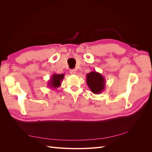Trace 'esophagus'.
<instances>
[{
	"label": "esophagus",
	"mask_w": 152,
	"mask_h": 152,
	"mask_svg": "<svg viewBox=\"0 0 152 152\" xmlns=\"http://www.w3.org/2000/svg\"><path fill=\"white\" fill-rule=\"evenodd\" d=\"M70 73H71L72 75H74V74H75V73H76V71L75 70H70Z\"/></svg>",
	"instance_id": "esophagus-1"
}]
</instances>
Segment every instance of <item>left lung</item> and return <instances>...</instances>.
<instances>
[{
    "label": "left lung",
    "mask_w": 152,
    "mask_h": 152,
    "mask_svg": "<svg viewBox=\"0 0 152 152\" xmlns=\"http://www.w3.org/2000/svg\"><path fill=\"white\" fill-rule=\"evenodd\" d=\"M86 83L92 93L98 94L104 91L106 80L101 73L92 71L86 75Z\"/></svg>",
    "instance_id": "obj_1"
}]
</instances>
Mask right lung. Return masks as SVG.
Instances as JSON below:
<instances>
[{"instance_id":"obj_1","label":"right lung","mask_w":152,"mask_h":152,"mask_svg":"<svg viewBox=\"0 0 152 152\" xmlns=\"http://www.w3.org/2000/svg\"><path fill=\"white\" fill-rule=\"evenodd\" d=\"M64 77H65V74H63V73H62V74L54 73L48 82V87L53 89L60 87Z\"/></svg>"}]
</instances>
